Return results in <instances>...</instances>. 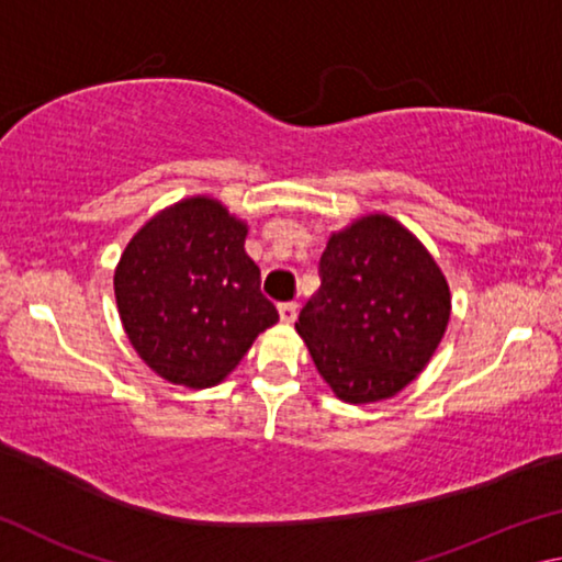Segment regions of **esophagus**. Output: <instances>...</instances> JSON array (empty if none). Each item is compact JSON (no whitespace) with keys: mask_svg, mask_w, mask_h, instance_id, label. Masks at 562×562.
<instances>
[{"mask_svg":"<svg viewBox=\"0 0 562 562\" xmlns=\"http://www.w3.org/2000/svg\"><path fill=\"white\" fill-rule=\"evenodd\" d=\"M297 310H300V304H297V302H282L280 307H278V312H280V319H282V322H288V325H290V322L297 319Z\"/></svg>","mask_w":562,"mask_h":562,"instance_id":"34e87169","label":"esophagus"}]
</instances>
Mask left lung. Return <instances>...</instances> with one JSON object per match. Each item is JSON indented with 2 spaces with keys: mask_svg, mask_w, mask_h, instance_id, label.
Masks as SVG:
<instances>
[{
  "mask_svg": "<svg viewBox=\"0 0 562 562\" xmlns=\"http://www.w3.org/2000/svg\"><path fill=\"white\" fill-rule=\"evenodd\" d=\"M449 315V284L424 245L394 217L367 215L329 237L294 327L341 402L372 404L429 364Z\"/></svg>",
  "mask_w": 562,
  "mask_h": 562,
  "instance_id": "1",
  "label": "left lung"
}]
</instances>
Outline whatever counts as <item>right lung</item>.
I'll use <instances>...</instances> for the list:
<instances>
[{
    "mask_svg": "<svg viewBox=\"0 0 562 562\" xmlns=\"http://www.w3.org/2000/svg\"><path fill=\"white\" fill-rule=\"evenodd\" d=\"M245 223L188 198L133 235L113 278L123 329L168 382L213 386L280 319L245 252Z\"/></svg>",
    "mask_w": 562,
    "mask_h": 562,
    "instance_id": "add662e5",
    "label": "right lung"
}]
</instances>
